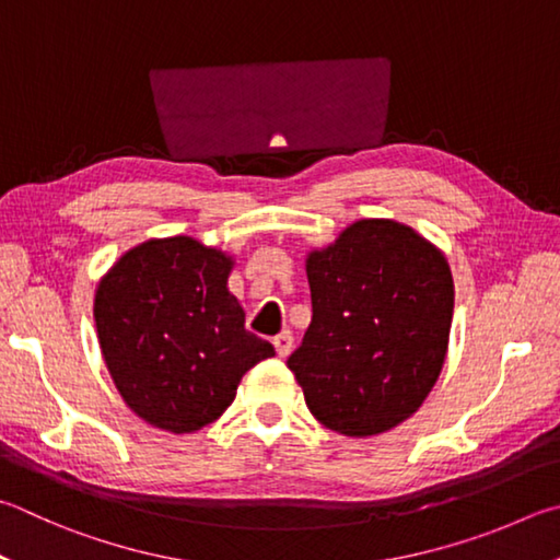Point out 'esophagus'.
<instances>
[{"label": "esophagus", "mask_w": 560, "mask_h": 560, "mask_svg": "<svg viewBox=\"0 0 560 560\" xmlns=\"http://www.w3.org/2000/svg\"><path fill=\"white\" fill-rule=\"evenodd\" d=\"M271 342H273V348H277L279 358H289V352H291V348H293V335H291V330H281Z\"/></svg>", "instance_id": "34e87169"}]
</instances>
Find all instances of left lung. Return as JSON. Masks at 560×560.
Returning <instances> with one entry per match:
<instances>
[{
	"mask_svg": "<svg viewBox=\"0 0 560 560\" xmlns=\"http://www.w3.org/2000/svg\"><path fill=\"white\" fill-rule=\"evenodd\" d=\"M313 318L289 368L325 429L392 431L439 382L453 323L445 254L413 228L364 218L306 254Z\"/></svg>",
	"mask_w": 560,
	"mask_h": 560,
	"instance_id": "8db88e82",
	"label": "left lung"
}]
</instances>
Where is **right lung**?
I'll list each match as a JSON object with an SVG mask.
<instances>
[{
    "label": "right lung",
    "instance_id": "1",
    "mask_svg": "<svg viewBox=\"0 0 560 560\" xmlns=\"http://www.w3.org/2000/svg\"><path fill=\"white\" fill-rule=\"evenodd\" d=\"M235 257L188 235L127 249L95 289L105 368L141 421L196 433L235 401L245 372L273 348L245 330L228 289Z\"/></svg>",
    "mask_w": 560,
    "mask_h": 560
}]
</instances>
